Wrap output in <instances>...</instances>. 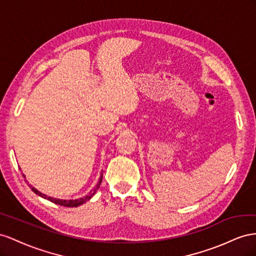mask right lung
Segmentation results:
<instances>
[{
	"instance_id": "right-lung-1",
	"label": "right lung",
	"mask_w": 256,
	"mask_h": 256,
	"mask_svg": "<svg viewBox=\"0 0 256 256\" xmlns=\"http://www.w3.org/2000/svg\"><path fill=\"white\" fill-rule=\"evenodd\" d=\"M22 176H24V178H26L24 174H22ZM102 179H103V172H100V178H98V184H96V186H94V188L91 190V191H90L89 193H88L86 196L80 197V198H77V200H60V198H54V197L47 196L46 194H44V193L40 192L38 190H36L33 186L28 184V186L31 188V190H32V191H33L35 194H38V196L42 197V198H45V200H50L51 202L56 204V205L64 206V207H78V206L82 205V204H84L86 202L90 200L92 198V197L94 196V194L96 193V191L98 190L100 186Z\"/></svg>"
}]
</instances>
